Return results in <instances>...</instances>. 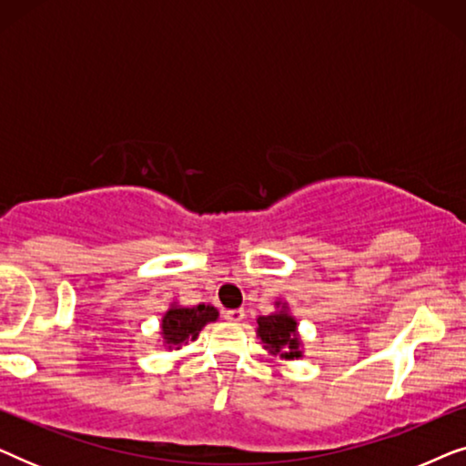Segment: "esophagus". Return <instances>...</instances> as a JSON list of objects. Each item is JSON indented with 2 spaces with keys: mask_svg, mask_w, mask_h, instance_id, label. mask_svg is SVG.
I'll list each match as a JSON object with an SVG mask.
<instances>
[{
  "mask_svg": "<svg viewBox=\"0 0 466 466\" xmlns=\"http://www.w3.org/2000/svg\"><path fill=\"white\" fill-rule=\"evenodd\" d=\"M244 309H228V311H225V318L228 322H233V324H239L241 320H244Z\"/></svg>",
  "mask_w": 466,
  "mask_h": 466,
  "instance_id": "esophagus-1",
  "label": "esophagus"
}]
</instances>
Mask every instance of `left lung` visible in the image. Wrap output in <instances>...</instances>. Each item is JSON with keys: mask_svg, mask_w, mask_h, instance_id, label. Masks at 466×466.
Wrapping results in <instances>:
<instances>
[{"mask_svg": "<svg viewBox=\"0 0 466 466\" xmlns=\"http://www.w3.org/2000/svg\"><path fill=\"white\" fill-rule=\"evenodd\" d=\"M276 311L257 318V337L263 343L267 354L282 360L303 359V339L299 335V322L290 314L289 303L278 299Z\"/></svg>", "mask_w": 466, "mask_h": 466, "instance_id": "1", "label": "left lung"}]
</instances>
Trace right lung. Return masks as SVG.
Instances as JSON below:
<instances>
[{"label": "right lung", "mask_w": 466, "mask_h": 466, "mask_svg": "<svg viewBox=\"0 0 466 466\" xmlns=\"http://www.w3.org/2000/svg\"><path fill=\"white\" fill-rule=\"evenodd\" d=\"M216 320H218V309L214 305L199 303L187 308V305L174 301L161 318V330H158L161 337H158V341L169 352L171 350H180L188 341H195L206 324Z\"/></svg>", "instance_id": "obj_1"}]
</instances>
